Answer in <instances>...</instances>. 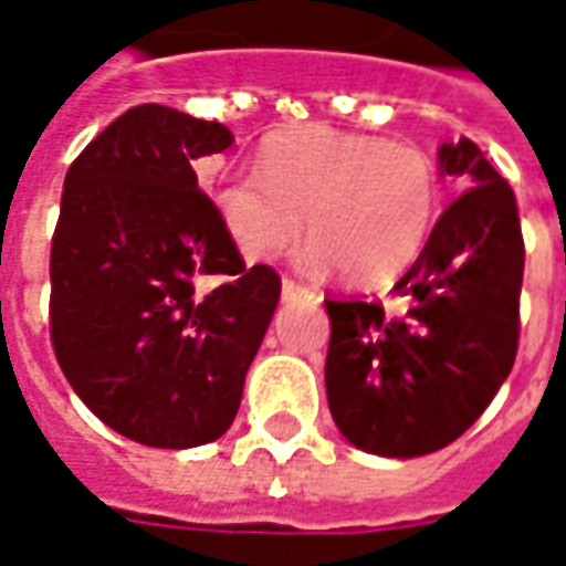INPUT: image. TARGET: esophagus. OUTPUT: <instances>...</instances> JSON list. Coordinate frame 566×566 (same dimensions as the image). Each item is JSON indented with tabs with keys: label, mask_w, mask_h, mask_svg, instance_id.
Segmentation results:
<instances>
[{
	"label": "esophagus",
	"mask_w": 566,
	"mask_h": 566,
	"mask_svg": "<svg viewBox=\"0 0 566 566\" xmlns=\"http://www.w3.org/2000/svg\"><path fill=\"white\" fill-rule=\"evenodd\" d=\"M302 295H311V292L298 286L295 280H283V302H292V298H302Z\"/></svg>",
	"instance_id": "esophagus-1"
}]
</instances>
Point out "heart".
<instances>
[{
	"instance_id": "1",
	"label": "heart",
	"mask_w": 566,
	"mask_h": 566,
	"mask_svg": "<svg viewBox=\"0 0 566 566\" xmlns=\"http://www.w3.org/2000/svg\"><path fill=\"white\" fill-rule=\"evenodd\" d=\"M436 198L439 176L423 148L323 124L271 136L262 170L228 176L212 195L243 259H274L304 222V268H340L350 283L402 274L430 234Z\"/></svg>"
}]
</instances>
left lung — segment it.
I'll return each mask as SVG.
<instances>
[{
    "instance_id": "8db88e82",
    "label": "left lung",
    "mask_w": 566,
    "mask_h": 566,
    "mask_svg": "<svg viewBox=\"0 0 566 566\" xmlns=\"http://www.w3.org/2000/svg\"><path fill=\"white\" fill-rule=\"evenodd\" d=\"M439 176L467 191L392 286L402 304L326 302L328 411L368 454L408 460L454 442L482 418L518 350L524 240L515 195L467 136L439 146Z\"/></svg>"
}]
</instances>
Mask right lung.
<instances>
[{"mask_svg": "<svg viewBox=\"0 0 566 566\" xmlns=\"http://www.w3.org/2000/svg\"><path fill=\"white\" fill-rule=\"evenodd\" d=\"M234 143L226 124L146 103L72 161L51 240V340L106 427L148 448L226 436L280 302L247 268L191 164ZM219 275L210 296L193 280Z\"/></svg>", "mask_w": 566, "mask_h": 566, "instance_id": "obj_1", "label": "right lung"}]
</instances>
